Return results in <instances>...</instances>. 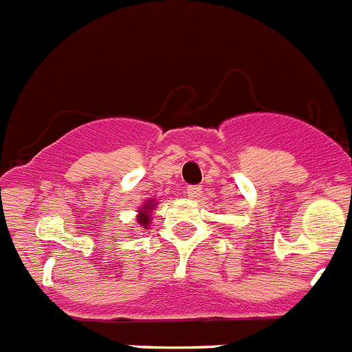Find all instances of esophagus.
<instances>
[{
	"mask_svg": "<svg viewBox=\"0 0 352 352\" xmlns=\"http://www.w3.org/2000/svg\"><path fill=\"white\" fill-rule=\"evenodd\" d=\"M201 190H203V188L199 185H188L186 186V195L190 199H197L199 195H201Z\"/></svg>",
	"mask_w": 352,
	"mask_h": 352,
	"instance_id": "34e87169",
	"label": "esophagus"
}]
</instances>
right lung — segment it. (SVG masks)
I'll list each match as a JSON object with an SVG mask.
<instances>
[{
  "instance_id": "1",
  "label": "right lung",
  "mask_w": 352,
  "mask_h": 352,
  "mask_svg": "<svg viewBox=\"0 0 352 352\" xmlns=\"http://www.w3.org/2000/svg\"><path fill=\"white\" fill-rule=\"evenodd\" d=\"M155 204H151V201H149L148 204H144V210L141 211V214H139V222L142 223V226H148V220H149V211L153 210Z\"/></svg>"
}]
</instances>
